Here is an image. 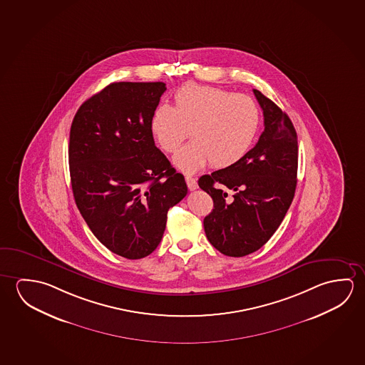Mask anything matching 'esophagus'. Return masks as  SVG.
I'll list each match as a JSON object with an SVG mask.
<instances>
[{"mask_svg": "<svg viewBox=\"0 0 365 365\" xmlns=\"http://www.w3.org/2000/svg\"><path fill=\"white\" fill-rule=\"evenodd\" d=\"M185 181L186 185L189 187V190H195V189H197V180L194 179V178H191L189 175H186Z\"/></svg>", "mask_w": 365, "mask_h": 365, "instance_id": "34e87169", "label": "esophagus"}]
</instances>
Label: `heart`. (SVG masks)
<instances>
[{
    "label": "heart",
    "mask_w": 365,
    "mask_h": 365,
    "mask_svg": "<svg viewBox=\"0 0 365 365\" xmlns=\"http://www.w3.org/2000/svg\"><path fill=\"white\" fill-rule=\"evenodd\" d=\"M174 101V106H157L150 130L163 150L174 153L191 129L194 139L175 156L176 168L184 173H195L209 163L231 168L247 155L260 128V110L250 96L187 83Z\"/></svg>",
    "instance_id": "obj_1"
}]
</instances>
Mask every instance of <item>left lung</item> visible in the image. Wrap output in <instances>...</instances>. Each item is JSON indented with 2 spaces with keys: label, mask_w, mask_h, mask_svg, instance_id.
<instances>
[{
  "label": "left lung",
  "mask_w": 365,
  "mask_h": 365,
  "mask_svg": "<svg viewBox=\"0 0 365 365\" xmlns=\"http://www.w3.org/2000/svg\"><path fill=\"white\" fill-rule=\"evenodd\" d=\"M264 113V132L240 163L197 181L213 199L204 218L209 242L232 257L252 254L270 240L294 197L298 140L293 123L278 105L254 90ZM226 190L234 195L227 197Z\"/></svg>",
  "instance_id": "left-lung-1"
}]
</instances>
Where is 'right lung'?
Wrapping results in <instances>:
<instances>
[{"label":"right lung","instance_id":"right-lung-1","mask_svg":"<svg viewBox=\"0 0 365 365\" xmlns=\"http://www.w3.org/2000/svg\"><path fill=\"white\" fill-rule=\"evenodd\" d=\"M165 91L163 82H114L86 100L71 125L76 205L95 237L130 260L156 250L168 209L187 194L150 130Z\"/></svg>","mask_w":365,"mask_h":365}]
</instances>
